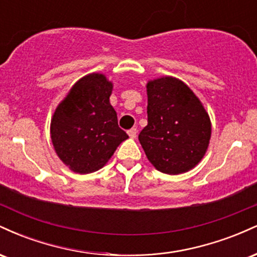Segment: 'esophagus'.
I'll return each mask as SVG.
<instances>
[{"mask_svg": "<svg viewBox=\"0 0 257 257\" xmlns=\"http://www.w3.org/2000/svg\"><path fill=\"white\" fill-rule=\"evenodd\" d=\"M137 134H138L137 128H132L131 131H128V135H129V138L135 139V138H137Z\"/></svg>", "mask_w": 257, "mask_h": 257, "instance_id": "1", "label": "esophagus"}]
</instances>
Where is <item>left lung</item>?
<instances>
[{"label":"left lung","instance_id":"8db88e82","mask_svg":"<svg viewBox=\"0 0 257 257\" xmlns=\"http://www.w3.org/2000/svg\"><path fill=\"white\" fill-rule=\"evenodd\" d=\"M147 125L139 141L158 172L193 169L208 151L211 120L198 96L181 79L162 76L146 83Z\"/></svg>","mask_w":257,"mask_h":257}]
</instances>
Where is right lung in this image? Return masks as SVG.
<instances>
[{"label":"right lung","mask_w":257,"mask_h":257,"mask_svg":"<svg viewBox=\"0 0 257 257\" xmlns=\"http://www.w3.org/2000/svg\"><path fill=\"white\" fill-rule=\"evenodd\" d=\"M113 83L104 73L79 78L59 102L51 119V139L60 161L73 173L89 174L106 166L128 139L110 104Z\"/></svg>","instance_id":"add662e5"}]
</instances>
